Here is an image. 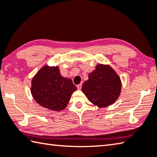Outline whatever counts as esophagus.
I'll return each instance as SVG.
<instances>
[{
  "label": "esophagus",
  "instance_id": "esophagus-1",
  "mask_svg": "<svg viewBox=\"0 0 157 157\" xmlns=\"http://www.w3.org/2000/svg\"><path fill=\"white\" fill-rule=\"evenodd\" d=\"M77 88H78V90H80L81 88H82V84H80L77 85Z\"/></svg>",
  "mask_w": 157,
  "mask_h": 157
}]
</instances>
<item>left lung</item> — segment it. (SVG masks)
Returning a JSON list of instances; mask_svg holds the SVG:
<instances>
[{"instance_id": "left-lung-1", "label": "left lung", "mask_w": 157, "mask_h": 157, "mask_svg": "<svg viewBox=\"0 0 157 157\" xmlns=\"http://www.w3.org/2000/svg\"><path fill=\"white\" fill-rule=\"evenodd\" d=\"M121 89L120 78L110 66L104 64L97 65L82 87L88 100L99 108L113 104L120 95Z\"/></svg>"}]
</instances>
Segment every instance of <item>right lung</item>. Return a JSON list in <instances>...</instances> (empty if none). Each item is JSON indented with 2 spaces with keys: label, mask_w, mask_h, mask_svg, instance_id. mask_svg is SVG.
I'll use <instances>...</instances> for the list:
<instances>
[{
  "label": "right lung",
  "mask_w": 157,
  "mask_h": 157,
  "mask_svg": "<svg viewBox=\"0 0 157 157\" xmlns=\"http://www.w3.org/2000/svg\"><path fill=\"white\" fill-rule=\"evenodd\" d=\"M76 90L71 79L60 75L58 67H43L31 81V92L36 101L54 111L66 108Z\"/></svg>",
  "instance_id": "add662e5"
}]
</instances>
